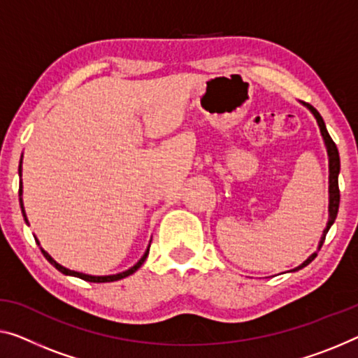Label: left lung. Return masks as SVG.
<instances>
[{
	"instance_id": "left-lung-1",
	"label": "left lung",
	"mask_w": 358,
	"mask_h": 358,
	"mask_svg": "<svg viewBox=\"0 0 358 358\" xmlns=\"http://www.w3.org/2000/svg\"><path fill=\"white\" fill-rule=\"evenodd\" d=\"M303 106L312 112L313 117L317 119V124L320 127V131H322V136H323V141H324V146H327V152H328V159H329V207H328V212H329V220L327 223V228L323 230V236H322V241L318 244V249L322 248V244L324 241V238H327V233L329 228L336 220V217H338V209H339V199H341V194H339V185H338V177H339V170H341V161H339V152H338V148H336L334 141L331 140V136H329V133L327 130V125H324V122L322 119V115H320V112L313 108L310 104H306ZM317 257V252L312 254L310 257H308L306 262L301 264L297 266L296 270H301L303 266L308 265L312 262L313 259Z\"/></svg>"
}]
</instances>
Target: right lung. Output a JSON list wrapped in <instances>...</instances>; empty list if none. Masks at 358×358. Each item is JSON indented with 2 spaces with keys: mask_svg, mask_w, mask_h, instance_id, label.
<instances>
[{
  "mask_svg": "<svg viewBox=\"0 0 358 358\" xmlns=\"http://www.w3.org/2000/svg\"><path fill=\"white\" fill-rule=\"evenodd\" d=\"M20 175H22V159H20V165H19V177ZM19 201H20V209H22V215H24V220H25V223H29V220H27V215H25V210H24V204H22V181H20V185H19ZM36 243H38V239H35ZM40 244V243H38ZM41 249V252H43V255H45L46 257V260L48 262H50L52 266H56L57 270L61 271V273H64V275H69V276H77V278H80V280H85V281H90V282H110V281H117V280H122V278H127V276H130V275H133L135 273V271L140 268V266L145 264V260H146V257H148V254H149V246H148V249H146V252L143 254V257L138 260V262L131 266V268H128V270H125V271H122V273H117V275H106V276H93V275H87V273H80V271H73V270H69V268H66V266H62L61 264H57L55 259L51 257L50 254L46 252L45 249L43 248H40Z\"/></svg>",
  "mask_w": 358,
  "mask_h": 358,
  "instance_id": "right-lung-1",
  "label": "right lung"
}]
</instances>
